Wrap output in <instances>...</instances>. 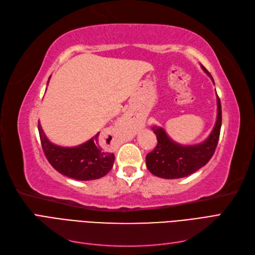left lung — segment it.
<instances>
[{"mask_svg":"<svg viewBox=\"0 0 255 255\" xmlns=\"http://www.w3.org/2000/svg\"><path fill=\"white\" fill-rule=\"evenodd\" d=\"M206 74L212 75L201 65ZM217 119L215 127L204 141L192 145H182L169 137L163 128L153 127L156 135L157 144L152 152L146 154L145 164L149 171L163 179H181L198 171L205 166L214 155L218 144L221 128V103L217 96Z\"/></svg>","mask_w":255,"mask_h":255,"instance_id":"left-lung-1","label":"left lung"}]
</instances>
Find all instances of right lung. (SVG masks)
<instances>
[{
  "mask_svg": "<svg viewBox=\"0 0 255 255\" xmlns=\"http://www.w3.org/2000/svg\"><path fill=\"white\" fill-rule=\"evenodd\" d=\"M38 130L44 155L59 173L73 180L91 181L103 177L113 168L115 155L100 140V133L78 146L65 148L48 139L39 122Z\"/></svg>",
  "mask_w": 255,
  "mask_h": 255,
  "instance_id": "add662e5",
  "label": "right lung"
}]
</instances>
